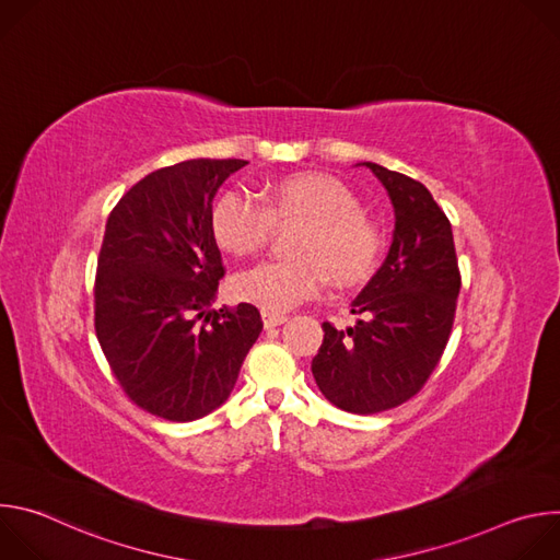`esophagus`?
<instances>
[{"label": "esophagus", "mask_w": 560, "mask_h": 560, "mask_svg": "<svg viewBox=\"0 0 560 560\" xmlns=\"http://www.w3.org/2000/svg\"><path fill=\"white\" fill-rule=\"evenodd\" d=\"M288 322L285 314H275V312H264V326L266 328H277Z\"/></svg>", "instance_id": "34e87169"}]
</instances>
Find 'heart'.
<instances>
[{
  "label": "heart",
  "mask_w": 560,
  "mask_h": 560,
  "mask_svg": "<svg viewBox=\"0 0 560 560\" xmlns=\"http://www.w3.org/2000/svg\"><path fill=\"white\" fill-rule=\"evenodd\" d=\"M266 206L242 190H225L210 212L217 244L232 255L266 246L275 223L303 228L290 246L294 259L264 261L232 277L238 301L264 312H288L314 299L328 283L354 285L370 275L378 257V232L361 217L359 199L326 175L285 177L264 192Z\"/></svg>",
  "instance_id": "heart-1"
}]
</instances>
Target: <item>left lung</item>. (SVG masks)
I'll use <instances>...</instances> for the list:
<instances>
[{
    "mask_svg": "<svg viewBox=\"0 0 560 560\" xmlns=\"http://www.w3.org/2000/svg\"><path fill=\"white\" fill-rule=\"evenodd\" d=\"M357 166L385 188L394 208L385 261L350 303L357 324H324L312 374L328 401L352 415H376L415 396L436 368L460 290L452 225L430 190L378 164Z\"/></svg>",
    "mask_w": 560,
    "mask_h": 560,
    "instance_id": "left-lung-1",
    "label": "left lung"
}]
</instances>
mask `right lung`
<instances>
[{"label": "right lung", "mask_w": 560, "mask_h": 560, "mask_svg": "<svg viewBox=\"0 0 560 560\" xmlns=\"http://www.w3.org/2000/svg\"><path fill=\"white\" fill-rule=\"evenodd\" d=\"M246 164L190 159L154 171L106 221L95 332L130 401L168 421L217 410L264 328L250 303L212 310L225 272L210 228L212 199Z\"/></svg>", "instance_id": "1"}]
</instances>
